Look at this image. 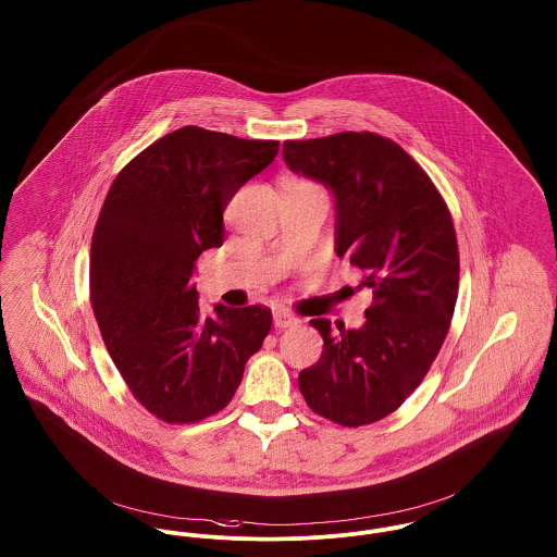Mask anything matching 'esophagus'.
<instances>
[{
    "label": "esophagus",
    "mask_w": 557,
    "mask_h": 557,
    "mask_svg": "<svg viewBox=\"0 0 557 557\" xmlns=\"http://www.w3.org/2000/svg\"><path fill=\"white\" fill-rule=\"evenodd\" d=\"M297 319L294 314H289V312H285V310H276L274 312V327H278V330H283V327H292V325H296Z\"/></svg>",
    "instance_id": "1"
}]
</instances>
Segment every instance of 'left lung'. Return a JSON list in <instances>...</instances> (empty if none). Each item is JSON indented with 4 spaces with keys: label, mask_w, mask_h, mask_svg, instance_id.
Segmentation results:
<instances>
[{
    "label": "left lung",
    "mask_w": 557,
    "mask_h": 557,
    "mask_svg": "<svg viewBox=\"0 0 557 557\" xmlns=\"http://www.w3.org/2000/svg\"><path fill=\"white\" fill-rule=\"evenodd\" d=\"M287 166L332 189L335 253L373 294L359 330L312 319L321 359L299 371L306 404L342 426L399 408L435 361L458 296L451 215L406 149L373 133L285 141Z\"/></svg>",
    "instance_id": "1"
}]
</instances>
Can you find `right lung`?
Returning a JSON list of instances; mask_svg holds the SVG:
<instances>
[{
	"label": "right lung",
	"instance_id": "1",
	"mask_svg": "<svg viewBox=\"0 0 557 557\" xmlns=\"http://www.w3.org/2000/svg\"><path fill=\"white\" fill-rule=\"evenodd\" d=\"M278 141L184 126L113 180L92 234L90 301L135 399L164 422L218 413L270 332L263 306L215 304L205 317L194 261L222 247L223 211L278 153Z\"/></svg>",
	"mask_w": 557,
	"mask_h": 557
}]
</instances>
